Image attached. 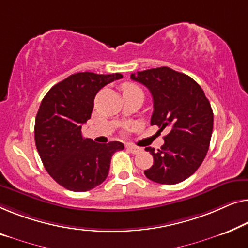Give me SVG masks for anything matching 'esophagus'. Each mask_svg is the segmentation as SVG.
Masks as SVG:
<instances>
[{
	"mask_svg": "<svg viewBox=\"0 0 248 248\" xmlns=\"http://www.w3.org/2000/svg\"><path fill=\"white\" fill-rule=\"evenodd\" d=\"M126 149L130 150L133 154H138L139 152H141L142 151L141 148H138V146L132 145V144H126Z\"/></svg>",
	"mask_w": 248,
	"mask_h": 248,
	"instance_id": "1",
	"label": "esophagus"
}]
</instances>
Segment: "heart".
Returning <instances> with one entry per match:
<instances>
[{
  "instance_id": "heart-1",
  "label": "heart",
  "mask_w": 248,
  "mask_h": 248,
  "mask_svg": "<svg viewBox=\"0 0 248 248\" xmlns=\"http://www.w3.org/2000/svg\"><path fill=\"white\" fill-rule=\"evenodd\" d=\"M136 89H140L138 86L136 85H133V84H126L123 86V91L126 92V91H136ZM141 91V89H140Z\"/></svg>"
}]
</instances>
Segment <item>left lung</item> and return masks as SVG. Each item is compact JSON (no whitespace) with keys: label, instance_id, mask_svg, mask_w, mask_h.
<instances>
[{"label":"left lung","instance_id":"left-lung-1","mask_svg":"<svg viewBox=\"0 0 248 248\" xmlns=\"http://www.w3.org/2000/svg\"><path fill=\"white\" fill-rule=\"evenodd\" d=\"M131 79L152 95L151 125L171 128L161 149L145 148L154 161L145 177L161 185L182 182L195 173L209 149L214 126L209 100L191 77L169 67L138 71Z\"/></svg>","mask_w":248,"mask_h":248}]
</instances>
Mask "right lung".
<instances>
[{"label": "right lung", "mask_w": 248, "mask_h": 248, "mask_svg": "<svg viewBox=\"0 0 248 248\" xmlns=\"http://www.w3.org/2000/svg\"><path fill=\"white\" fill-rule=\"evenodd\" d=\"M121 74L77 73L46 93L35 117V146L46 172L71 191L94 189L107 178L112 155L124 144L84 139L81 125L92 116L97 93Z\"/></svg>", "instance_id": "add662e5"}]
</instances>
